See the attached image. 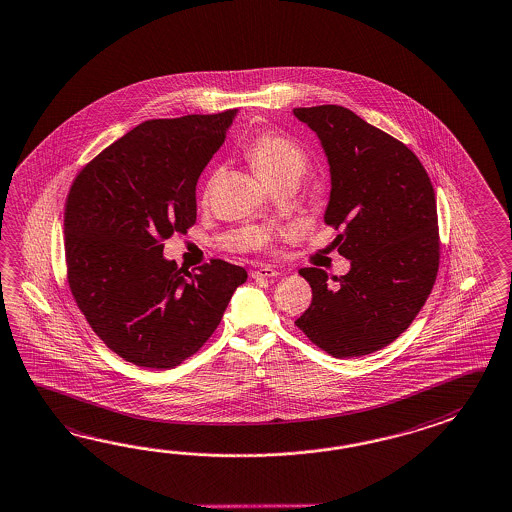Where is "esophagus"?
I'll list each match as a JSON object with an SVG mask.
<instances>
[{
    "label": "esophagus",
    "mask_w": 512,
    "mask_h": 512,
    "mask_svg": "<svg viewBox=\"0 0 512 512\" xmlns=\"http://www.w3.org/2000/svg\"><path fill=\"white\" fill-rule=\"evenodd\" d=\"M277 275H279V272L272 268V266H261L255 272H251L253 279H272V277H277Z\"/></svg>",
    "instance_id": "1"
}]
</instances>
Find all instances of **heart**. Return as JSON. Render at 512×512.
Segmentation results:
<instances>
[{
    "mask_svg": "<svg viewBox=\"0 0 512 512\" xmlns=\"http://www.w3.org/2000/svg\"><path fill=\"white\" fill-rule=\"evenodd\" d=\"M244 154L250 159L253 169L261 176L264 182H273L286 174H299L305 167L307 156L303 148L292 141L290 137L283 136L279 132L264 130L251 137L250 141L244 145ZM216 176L218 171H213L204 183L202 189V200L207 202L209 196L213 193ZM251 244L257 248H268L270 239L264 233H255L251 235Z\"/></svg>",
    "mask_w": 512,
    "mask_h": 512,
    "instance_id": "obj_1",
    "label": "heart"
}]
</instances>
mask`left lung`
<instances>
[{
	"label": "left lung",
	"mask_w": 512,
	"mask_h": 512,
	"mask_svg": "<svg viewBox=\"0 0 512 512\" xmlns=\"http://www.w3.org/2000/svg\"><path fill=\"white\" fill-rule=\"evenodd\" d=\"M321 139L332 189L325 224L351 261L347 275L301 268L312 303L297 329L334 358L386 347L424 307L439 272L441 239L435 191L402 141L336 104L296 108Z\"/></svg>",
	"instance_id": "1"
}]
</instances>
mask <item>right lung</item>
<instances>
[{
    "mask_svg": "<svg viewBox=\"0 0 512 512\" xmlns=\"http://www.w3.org/2000/svg\"><path fill=\"white\" fill-rule=\"evenodd\" d=\"M235 110L150 119L88 161L69 187V290L104 345L130 364L172 369L211 338L248 273L211 259L189 273L163 242L196 222V182Z\"/></svg>",
    "mask_w": 512,
    "mask_h": 512,
    "instance_id": "1",
    "label": "right lung"
}]
</instances>
